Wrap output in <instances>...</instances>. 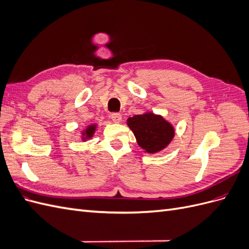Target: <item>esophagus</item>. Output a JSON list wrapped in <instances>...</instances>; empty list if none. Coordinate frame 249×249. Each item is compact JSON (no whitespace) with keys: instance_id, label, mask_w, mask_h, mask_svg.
I'll list each match as a JSON object with an SVG mask.
<instances>
[{"instance_id":"obj_1","label":"esophagus","mask_w":249,"mask_h":249,"mask_svg":"<svg viewBox=\"0 0 249 249\" xmlns=\"http://www.w3.org/2000/svg\"><path fill=\"white\" fill-rule=\"evenodd\" d=\"M111 118H112V120L114 123L119 124L120 122H122L123 116H122V114H120V113H113V114L111 115Z\"/></svg>"}]
</instances>
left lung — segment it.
<instances>
[{
	"label": "left lung",
	"instance_id": "1",
	"mask_svg": "<svg viewBox=\"0 0 249 249\" xmlns=\"http://www.w3.org/2000/svg\"><path fill=\"white\" fill-rule=\"evenodd\" d=\"M126 124L136 137L138 145L148 154L159 153L175 137L172 124L152 112L129 117Z\"/></svg>",
	"mask_w": 249,
	"mask_h": 249
}]
</instances>
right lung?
<instances>
[{"label": "right lung", "instance_id": "right-lung-1", "mask_svg": "<svg viewBox=\"0 0 249 249\" xmlns=\"http://www.w3.org/2000/svg\"><path fill=\"white\" fill-rule=\"evenodd\" d=\"M95 129H96V124H89L86 129L82 132V140L85 141L87 139L91 138L95 132Z\"/></svg>", "mask_w": 249, "mask_h": 249}]
</instances>
